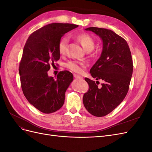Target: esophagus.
<instances>
[{
    "label": "esophagus",
    "mask_w": 152,
    "mask_h": 152,
    "mask_svg": "<svg viewBox=\"0 0 152 152\" xmlns=\"http://www.w3.org/2000/svg\"><path fill=\"white\" fill-rule=\"evenodd\" d=\"M73 76H74L75 78H76V79H82L83 78H82V77L77 75V74H73Z\"/></svg>",
    "instance_id": "obj_1"
}]
</instances>
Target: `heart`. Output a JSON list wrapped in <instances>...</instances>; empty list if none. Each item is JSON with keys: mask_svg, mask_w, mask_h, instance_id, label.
I'll list each match as a JSON object with an SVG mask.
<instances>
[{"mask_svg": "<svg viewBox=\"0 0 152 152\" xmlns=\"http://www.w3.org/2000/svg\"><path fill=\"white\" fill-rule=\"evenodd\" d=\"M76 39L86 51H91L94 49L95 44L94 40L89 34H80L76 36ZM68 43V38L66 36L63 37L59 40L58 44V50L61 54H64L65 53ZM65 66L72 71L80 73L83 72L85 64L84 63L76 61H69L66 63Z\"/></svg>", "mask_w": 152, "mask_h": 152, "instance_id": "b5f03b06", "label": "heart"}]
</instances>
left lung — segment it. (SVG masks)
Segmentation results:
<instances>
[{"mask_svg":"<svg viewBox=\"0 0 152 152\" xmlns=\"http://www.w3.org/2000/svg\"><path fill=\"white\" fill-rule=\"evenodd\" d=\"M86 30L94 32L102 39L103 50L90 70L91 76L97 80L96 83L85 78L89 90L84 94L83 103L93 115L103 117L125 98L132 74V59L126 40L114 31L97 27H89ZM99 80L104 82L100 88L96 84Z\"/></svg>","mask_w":152,"mask_h":152,"instance_id":"8db88e82","label":"left lung"}]
</instances>
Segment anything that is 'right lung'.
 Wrapping results in <instances>:
<instances>
[{"instance_id":"add662e5","label":"right lung","mask_w":152,"mask_h":152,"mask_svg":"<svg viewBox=\"0 0 152 152\" xmlns=\"http://www.w3.org/2000/svg\"><path fill=\"white\" fill-rule=\"evenodd\" d=\"M78 26L70 23L49 24L33 32L26 40L19 66L21 89L28 102L41 112H56L65 102L73 74L62 71L54 79L48 76V72L60 58L59 40Z\"/></svg>"}]
</instances>
